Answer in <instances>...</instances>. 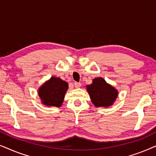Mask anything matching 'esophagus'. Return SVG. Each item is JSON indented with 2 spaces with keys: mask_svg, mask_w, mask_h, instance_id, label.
<instances>
[{
  "mask_svg": "<svg viewBox=\"0 0 156 156\" xmlns=\"http://www.w3.org/2000/svg\"><path fill=\"white\" fill-rule=\"evenodd\" d=\"M74 87H75V88H80L82 84H81V83H80V82H74Z\"/></svg>",
  "mask_w": 156,
  "mask_h": 156,
  "instance_id": "esophagus-1",
  "label": "esophagus"
}]
</instances>
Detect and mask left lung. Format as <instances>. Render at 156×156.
<instances>
[{"label":"left lung","instance_id":"obj_1","mask_svg":"<svg viewBox=\"0 0 156 156\" xmlns=\"http://www.w3.org/2000/svg\"><path fill=\"white\" fill-rule=\"evenodd\" d=\"M87 90L96 107H108L118 97V91L101 77L94 79L92 84L87 85Z\"/></svg>","mask_w":156,"mask_h":156}]
</instances>
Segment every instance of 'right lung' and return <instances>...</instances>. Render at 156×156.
Returning a JSON list of instances; mask_svg holds the SVG:
<instances>
[{
	"instance_id": "obj_1",
	"label": "right lung",
	"mask_w": 156,
	"mask_h": 156,
	"mask_svg": "<svg viewBox=\"0 0 156 156\" xmlns=\"http://www.w3.org/2000/svg\"><path fill=\"white\" fill-rule=\"evenodd\" d=\"M68 89V84L60 78L52 76L38 89L42 104L48 106L59 107Z\"/></svg>"
}]
</instances>
